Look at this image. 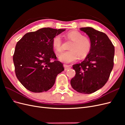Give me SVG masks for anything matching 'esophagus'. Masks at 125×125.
<instances>
[{
	"label": "esophagus",
	"instance_id": "34e87169",
	"mask_svg": "<svg viewBox=\"0 0 125 125\" xmlns=\"http://www.w3.org/2000/svg\"><path fill=\"white\" fill-rule=\"evenodd\" d=\"M63 67H64V68H65V70H68L71 68V67L70 66L67 65H63Z\"/></svg>",
	"mask_w": 125,
	"mask_h": 125
}]
</instances>
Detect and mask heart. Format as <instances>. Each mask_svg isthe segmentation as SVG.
I'll return each instance as SVG.
<instances>
[{"label":"heart","mask_w":125,"mask_h":125,"mask_svg":"<svg viewBox=\"0 0 125 125\" xmlns=\"http://www.w3.org/2000/svg\"><path fill=\"white\" fill-rule=\"evenodd\" d=\"M68 38L73 41L70 46V51L64 52L59 55L60 61L65 63H70L76 61L79 57L84 58L89 54L91 49V42L88 37L83 36L78 31H72L67 33ZM52 46L55 51L61 52L62 50V40L61 35L54 36L52 41Z\"/></svg>","instance_id":"1"}]
</instances>
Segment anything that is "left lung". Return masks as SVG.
Here are the masks:
<instances>
[{
  "label": "left lung",
  "mask_w": 125,
  "mask_h": 125,
  "mask_svg": "<svg viewBox=\"0 0 125 125\" xmlns=\"http://www.w3.org/2000/svg\"><path fill=\"white\" fill-rule=\"evenodd\" d=\"M91 42V49L85 59L73 65L75 76L70 83L78 92L91 94L108 81L114 66L115 48L107 35L91 27L81 28Z\"/></svg>",
  "instance_id": "left-lung-1"
}]
</instances>
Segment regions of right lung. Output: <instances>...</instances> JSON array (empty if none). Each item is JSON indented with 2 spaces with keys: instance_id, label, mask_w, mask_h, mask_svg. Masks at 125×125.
<instances>
[{
  "instance_id": "1",
  "label": "right lung",
  "mask_w": 125,
  "mask_h": 125,
  "mask_svg": "<svg viewBox=\"0 0 125 125\" xmlns=\"http://www.w3.org/2000/svg\"><path fill=\"white\" fill-rule=\"evenodd\" d=\"M65 29L44 28L29 32L18 42L13 56L15 73L25 88L35 93L46 92L54 85L58 74L64 70L56 59L52 41Z\"/></svg>"
}]
</instances>
